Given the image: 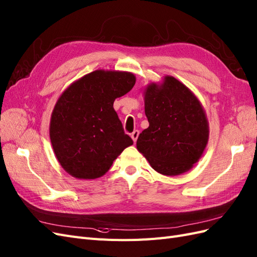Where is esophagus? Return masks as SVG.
I'll return each instance as SVG.
<instances>
[{
	"label": "esophagus",
	"mask_w": 257,
	"mask_h": 257,
	"mask_svg": "<svg viewBox=\"0 0 257 257\" xmlns=\"http://www.w3.org/2000/svg\"><path fill=\"white\" fill-rule=\"evenodd\" d=\"M139 130H135L133 134H131V138H133V140H134V142L136 143L137 142V140H138V137H139Z\"/></svg>",
	"instance_id": "esophagus-1"
}]
</instances>
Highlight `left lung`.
Here are the masks:
<instances>
[{
    "label": "left lung",
    "mask_w": 257,
    "mask_h": 257,
    "mask_svg": "<svg viewBox=\"0 0 257 257\" xmlns=\"http://www.w3.org/2000/svg\"><path fill=\"white\" fill-rule=\"evenodd\" d=\"M145 115L150 122L137 140V149L154 170L179 175L200 159L209 140L206 112L195 94L173 76L144 90Z\"/></svg>",
    "instance_id": "8db88e82"
}]
</instances>
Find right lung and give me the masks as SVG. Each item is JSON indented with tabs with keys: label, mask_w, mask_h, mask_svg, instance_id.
I'll use <instances>...</instances> for the list:
<instances>
[{
	"label": "right lung",
	"mask_w": 257,
	"mask_h": 257,
	"mask_svg": "<svg viewBox=\"0 0 257 257\" xmlns=\"http://www.w3.org/2000/svg\"><path fill=\"white\" fill-rule=\"evenodd\" d=\"M136 84L130 72L97 70L65 89L51 113L49 137L56 158L72 177L104 175L121 152L133 145L113 103Z\"/></svg>",
	"instance_id": "right-lung-1"
}]
</instances>
